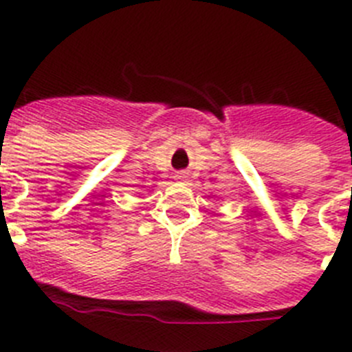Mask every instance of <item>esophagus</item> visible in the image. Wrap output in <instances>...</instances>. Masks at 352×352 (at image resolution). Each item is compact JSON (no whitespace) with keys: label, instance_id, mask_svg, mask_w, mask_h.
I'll list each match as a JSON object with an SVG mask.
<instances>
[{"label":"esophagus","instance_id":"esophagus-1","mask_svg":"<svg viewBox=\"0 0 352 352\" xmlns=\"http://www.w3.org/2000/svg\"><path fill=\"white\" fill-rule=\"evenodd\" d=\"M188 172H177L175 173V179L177 180H188Z\"/></svg>","mask_w":352,"mask_h":352}]
</instances>
